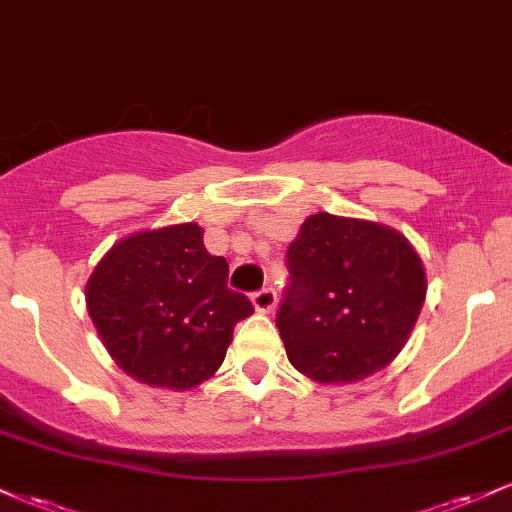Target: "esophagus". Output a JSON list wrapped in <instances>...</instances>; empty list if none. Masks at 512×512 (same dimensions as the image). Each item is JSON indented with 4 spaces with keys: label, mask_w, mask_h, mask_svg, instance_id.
I'll list each match as a JSON object with an SVG mask.
<instances>
[{
    "label": "esophagus",
    "mask_w": 512,
    "mask_h": 512,
    "mask_svg": "<svg viewBox=\"0 0 512 512\" xmlns=\"http://www.w3.org/2000/svg\"><path fill=\"white\" fill-rule=\"evenodd\" d=\"M252 305H255L257 313H272L276 305V291L267 286V289L252 293Z\"/></svg>",
    "instance_id": "obj_1"
}]
</instances>
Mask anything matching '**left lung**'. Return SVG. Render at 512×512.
Returning a JSON list of instances; mask_svg holds the SVG:
<instances>
[{
	"mask_svg": "<svg viewBox=\"0 0 512 512\" xmlns=\"http://www.w3.org/2000/svg\"><path fill=\"white\" fill-rule=\"evenodd\" d=\"M286 267L276 327L291 366L317 383H356L395 361L426 301L419 255L373 221L308 216Z\"/></svg>",
	"mask_w": 512,
	"mask_h": 512,
	"instance_id": "left-lung-1",
	"label": "left lung"
}]
</instances>
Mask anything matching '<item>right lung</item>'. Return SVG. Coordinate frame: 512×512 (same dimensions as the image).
<instances>
[{
	"label": "right lung",
	"instance_id": "right-lung-1",
	"mask_svg": "<svg viewBox=\"0 0 512 512\" xmlns=\"http://www.w3.org/2000/svg\"><path fill=\"white\" fill-rule=\"evenodd\" d=\"M197 223L122 238L93 269L86 305L113 361L134 380L190 390L219 370L233 327L255 313L226 286Z\"/></svg>",
	"mask_w": 512,
	"mask_h": 512
}]
</instances>
